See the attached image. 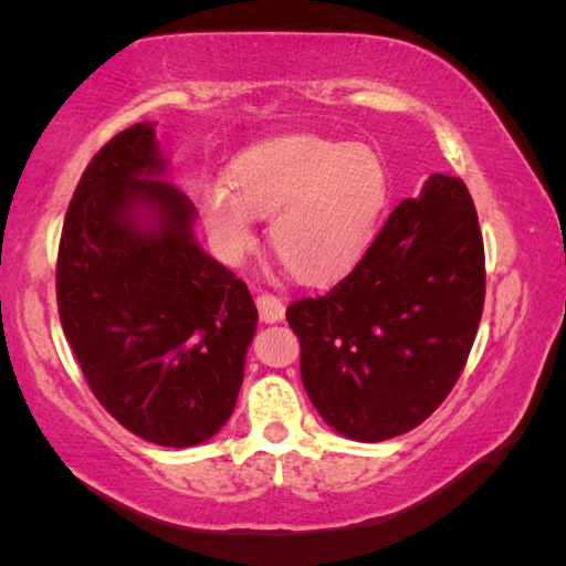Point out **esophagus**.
Listing matches in <instances>:
<instances>
[{
	"instance_id": "esophagus-1",
	"label": "esophagus",
	"mask_w": 566,
	"mask_h": 566,
	"mask_svg": "<svg viewBox=\"0 0 566 566\" xmlns=\"http://www.w3.org/2000/svg\"><path fill=\"white\" fill-rule=\"evenodd\" d=\"M256 310H260V317L266 324H276L284 319V302L276 294L262 292L260 296H256Z\"/></svg>"
}]
</instances>
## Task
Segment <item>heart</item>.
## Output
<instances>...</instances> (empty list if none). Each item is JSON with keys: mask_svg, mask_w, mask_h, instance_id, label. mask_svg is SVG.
Instances as JSON below:
<instances>
[{"mask_svg": "<svg viewBox=\"0 0 566 566\" xmlns=\"http://www.w3.org/2000/svg\"><path fill=\"white\" fill-rule=\"evenodd\" d=\"M387 199V175L367 147L290 134L239 155L227 181L197 189L207 232L227 262L254 244V217H270L276 256L304 282L332 280L359 260Z\"/></svg>", "mask_w": 566, "mask_h": 566, "instance_id": "obj_1", "label": "heart"}]
</instances>
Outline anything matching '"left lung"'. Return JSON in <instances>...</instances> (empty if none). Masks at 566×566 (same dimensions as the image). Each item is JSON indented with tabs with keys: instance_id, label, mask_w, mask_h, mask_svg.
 I'll use <instances>...</instances> for the list:
<instances>
[{
	"instance_id": "1",
	"label": "left lung",
	"mask_w": 566,
	"mask_h": 566,
	"mask_svg": "<svg viewBox=\"0 0 566 566\" xmlns=\"http://www.w3.org/2000/svg\"><path fill=\"white\" fill-rule=\"evenodd\" d=\"M484 310V242L462 179L432 175L395 207L359 264L286 310L302 381L339 434L419 427L462 375Z\"/></svg>"
}]
</instances>
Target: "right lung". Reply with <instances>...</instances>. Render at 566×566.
Instances as JSON below:
<instances>
[{"label": "right lung", "mask_w": 566, "mask_h": 566, "mask_svg": "<svg viewBox=\"0 0 566 566\" xmlns=\"http://www.w3.org/2000/svg\"><path fill=\"white\" fill-rule=\"evenodd\" d=\"M165 171L149 122L94 155L64 217L56 304L99 405L132 434L181 449L232 417L256 306L197 244V209Z\"/></svg>", "instance_id": "right-lung-1"}]
</instances>
